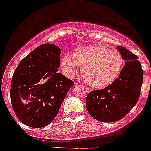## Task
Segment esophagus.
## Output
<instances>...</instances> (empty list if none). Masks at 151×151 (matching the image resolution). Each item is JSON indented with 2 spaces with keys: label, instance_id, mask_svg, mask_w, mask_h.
I'll list each match as a JSON object with an SVG mask.
<instances>
[{
  "label": "esophagus",
  "instance_id": "34e87169",
  "mask_svg": "<svg viewBox=\"0 0 151 151\" xmlns=\"http://www.w3.org/2000/svg\"><path fill=\"white\" fill-rule=\"evenodd\" d=\"M82 88H83V89H84V91L87 93H91V90L89 88H87V87H84V86H82Z\"/></svg>",
  "mask_w": 151,
  "mask_h": 151
}]
</instances>
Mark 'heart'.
<instances>
[{
  "instance_id": "obj_1",
  "label": "heart",
  "mask_w": 151,
  "mask_h": 151,
  "mask_svg": "<svg viewBox=\"0 0 151 151\" xmlns=\"http://www.w3.org/2000/svg\"><path fill=\"white\" fill-rule=\"evenodd\" d=\"M122 55L101 45H91L76 49L73 55L66 54L61 66L69 74H74L77 65L82 66V74L90 86L101 89L118 78L124 66Z\"/></svg>"
}]
</instances>
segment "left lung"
Segmentation results:
<instances>
[{
    "mask_svg": "<svg viewBox=\"0 0 151 151\" xmlns=\"http://www.w3.org/2000/svg\"><path fill=\"white\" fill-rule=\"evenodd\" d=\"M126 63L119 77L104 89L93 91L86 97V107L97 121L114 122L124 118L139 99L143 70L138 57L124 47L118 46Z\"/></svg>",
    "mask_w": 151,
    "mask_h": 151,
    "instance_id": "8db88e82",
    "label": "left lung"
}]
</instances>
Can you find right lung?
<instances>
[{
	"label": "right lung",
	"instance_id": "right-lung-1",
	"mask_svg": "<svg viewBox=\"0 0 151 151\" xmlns=\"http://www.w3.org/2000/svg\"><path fill=\"white\" fill-rule=\"evenodd\" d=\"M61 50L42 45L22 59L11 83L12 107L18 119L33 128L50 124L58 115L74 82L57 72Z\"/></svg>",
	"mask_w": 151,
	"mask_h": 151
}]
</instances>
